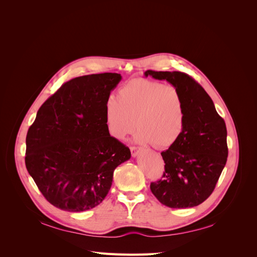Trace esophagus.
<instances>
[{
	"instance_id": "34e87169",
	"label": "esophagus",
	"mask_w": 257,
	"mask_h": 257,
	"mask_svg": "<svg viewBox=\"0 0 257 257\" xmlns=\"http://www.w3.org/2000/svg\"><path fill=\"white\" fill-rule=\"evenodd\" d=\"M130 151H131V155L132 157H137L139 154V150L137 147H130Z\"/></svg>"
}]
</instances>
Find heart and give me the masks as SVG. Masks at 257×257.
Here are the masks:
<instances>
[{
    "instance_id": "heart-1",
    "label": "heart",
    "mask_w": 257,
    "mask_h": 257,
    "mask_svg": "<svg viewBox=\"0 0 257 257\" xmlns=\"http://www.w3.org/2000/svg\"><path fill=\"white\" fill-rule=\"evenodd\" d=\"M185 106L181 92L173 85L157 81L137 79L118 91L116 101L105 104V123L110 136L123 141L137 127L134 141L169 148L176 143L184 129Z\"/></svg>"
}]
</instances>
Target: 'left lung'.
Listing matches in <instances>:
<instances>
[{"instance_id": "8db88e82", "label": "left lung", "mask_w": 257, "mask_h": 257, "mask_svg": "<svg viewBox=\"0 0 257 257\" xmlns=\"http://www.w3.org/2000/svg\"><path fill=\"white\" fill-rule=\"evenodd\" d=\"M145 77L166 80L181 92L185 106L184 129L179 140L161 152L164 178L150 185L161 204L190 208L213 192L228 156L227 129L208 93L181 72L146 71Z\"/></svg>"}]
</instances>
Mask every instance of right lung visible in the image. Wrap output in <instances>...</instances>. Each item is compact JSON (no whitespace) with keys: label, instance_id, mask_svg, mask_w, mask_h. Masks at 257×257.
Here are the masks:
<instances>
[{"label":"right lung","instance_id":"1","mask_svg":"<svg viewBox=\"0 0 257 257\" xmlns=\"http://www.w3.org/2000/svg\"><path fill=\"white\" fill-rule=\"evenodd\" d=\"M120 80L115 73L74 78L37 111L26 138V168L57 208L77 212L99 205L115 168L131 157L105 123V104Z\"/></svg>","mask_w":257,"mask_h":257}]
</instances>
